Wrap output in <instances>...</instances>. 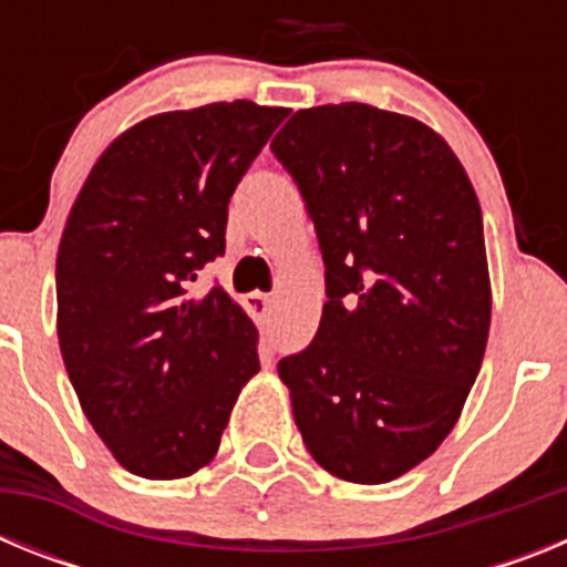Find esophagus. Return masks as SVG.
Instances as JSON below:
<instances>
[{
	"label": "esophagus",
	"instance_id": "obj_1",
	"mask_svg": "<svg viewBox=\"0 0 567 567\" xmlns=\"http://www.w3.org/2000/svg\"><path fill=\"white\" fill-rule=\"evenodd\" d=\"M247 309H249V315H252L255 320H260V323H264V320H267V315H269V309H272V298H269V295H264V292L247 295Z\"/></svg>",
	"mask_w": 567,
	"mask_h": 567
}]
</instances>
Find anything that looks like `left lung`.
<instances>
[{"label":"left lung","mask_w":567,"mask_h":567,"mask_svg":"<svg viewBox=\"0 0 567 567\" xmlns=\"http://www.w3.org/2000/svg\"><path fill=\"white\" fill-rule=\"evenodd\" d=\"M327 264L309 349L278 363L315 463L392 483L437 452L483 363V209L443 135L372 104L298 110L272 138Z\"/></svg>","instance_id":"1"}]
</instances>
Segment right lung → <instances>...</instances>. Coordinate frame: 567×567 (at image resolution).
Wrapping results in <instances>:
<instances>
[{"label":"right lung","mask_w":567,"mask_h":567,"mask_svg":"<svg viewBox=\"0 0 567 567\" xmlns=\"http://www.w3.org/2000/svg\"><path fill=\"white\" fill-rule=\"evenodd\" d=\"M287 107L215 102L167 110L96 158L56 255V332L84 417L115 463L184 480L213 463L258 329L198 269L224 252L227 204Z\"/></svg>","instance_id":"right-lung-1"}]
</instances>
